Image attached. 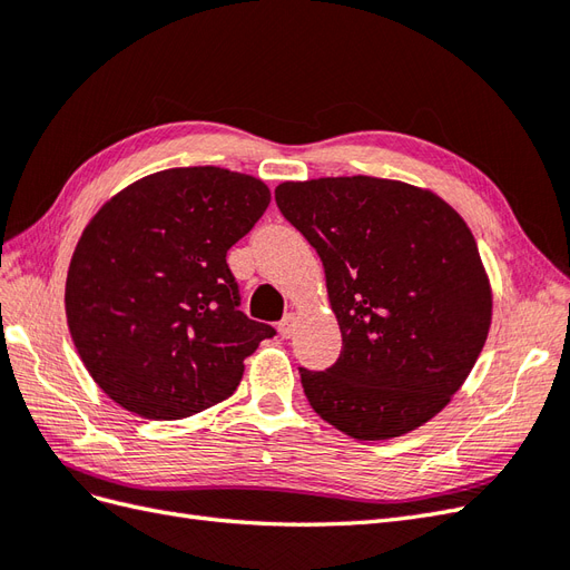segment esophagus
<instances>
[{
	"label": "esophagus",
	"mask_w": 570,
	"mask_h": 570,
	"mask_svg": "<svg viewBox=\"0 0 570 570\" xmlns=\"http://www.w3.org/2000/svg\"><path fill=\"white\" fill-rule=\"evenodd\" d=\"M295 327H297V316L295 314H285L283 316V321L278 323V333H281V337H292L295 335Z\"/></svg>",
	"instance_id": "34e87169"
}]
</instances>
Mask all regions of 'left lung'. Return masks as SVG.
Segmentation results:
<instances>
[{
  "label": "left lung",
  "mask_w": 570,
  "mask_h": 570,
  "mask_svg": "<svg viewBox=\"0 0 570 570\" xmlns=\"http://www.w3.org/2000/svg\"><path fill=\"white\" fill-rule=\"evenodd\" d=\"M316 249L342 352L299 368L308 404L356 440H390L440 413L469 377L492 318L475 239L450 204L368 176L275 187Z\"/></svg>",
  "instance_id": "obj_1"
}]
</instances>
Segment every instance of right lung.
I'll list each match as a JSON object with an SVG mask.
<instances>
[{
    "label": "right lung",
    "mask_w": 570,
    "mask_h": 570,
    "mask_svg": "<svg viewBox=\"0 0 570 570\" xmlns=\"http://www.w3.org/2000/svg\"><path fill=\"white\" fill-rule=\"evenodd\" d=\"M268 187L216 166L132 183L85 228L66 278L68 331L116 404L178 421L230 396L275 335L239 312L228 249L264 216Z\"/></svg>",
    "instance_id": "add662e5"
}]
</instances>
